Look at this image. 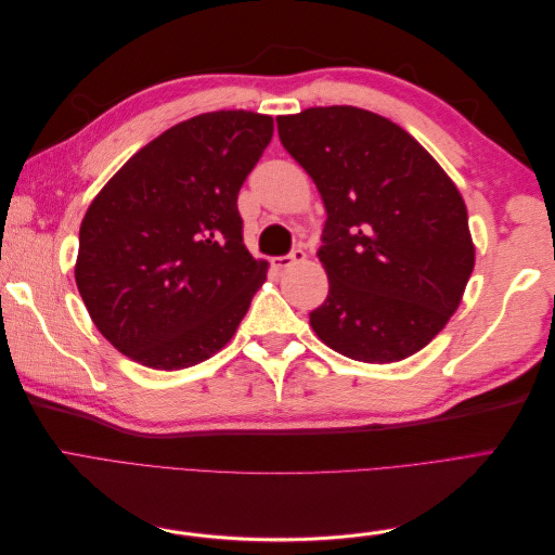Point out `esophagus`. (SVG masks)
Wrapping results in <instances>:
<instances>
[{
    "mask_svg": "<svg viewBox=\"0 0 555 555\" xmlns=\"http://www.w3.org/2000/svg\"><path fill=\"white\" fill-rule=\"evenodd\" d=\"M308 259V255L300 247H296L289 257H273L271 263L273 268H278V271H287V268L296 266V263H304Z\"/></svg>",
    "mask_w": 555,
    "mask_h": 555,
    "instance_id": "1",
    "label": "esophagus"
}]
</instances>
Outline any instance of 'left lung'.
<instances>
[{"label":"left lung","mask_w":555,"mask_h":555,"mask_svg":"<svg viewBox=\"0 0 555 555\" xmlns=\"http://www.w3.org/2000/svg\"><path fill=\"white\" fill-rule=\"evenodd\" d=\"M278 133L326 208L317 338L363 363L416 354L459 310L475 268L459 188L405 129L357 106L280 115Z\"/></svg>","instance_id":"obj_1"}]
</instances>
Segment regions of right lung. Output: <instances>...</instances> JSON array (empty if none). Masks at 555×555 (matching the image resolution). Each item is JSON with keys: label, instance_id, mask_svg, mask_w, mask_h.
<instances>
[{"label": "right lung", "instance_id": "right-lung-1", "mask_svg": "<svg viewBox=\"0 0 555 555\" xmlns=\"http://www.w3.org/2000/svg\"><path fill=\"white\" fill-rule=\"evenodd\" d=\"M273 117L215 111L143 145L80 222L76 287L99 333L153 371L217 354L266 282L243 243L238 192Z\"/></svg>", "mask_w": 555, "mask_h": 555}]
</instances>
